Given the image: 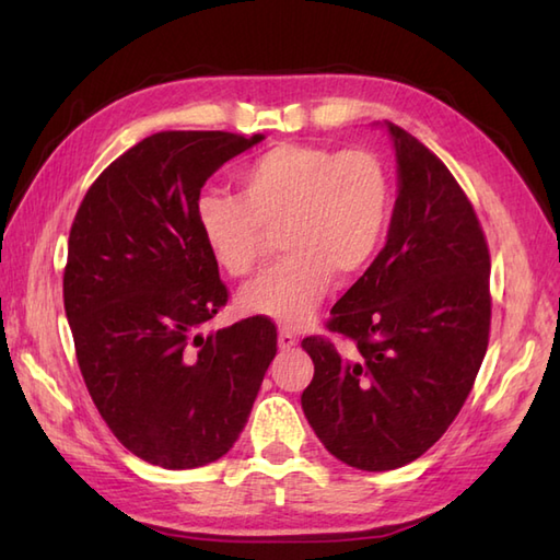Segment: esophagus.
<instances>
[{"label": "esophagus", "instance_id": "obj_1", "mask_svg": "<svg viewBox=\"0 0 560 560\" xmlns=\"http://www.w3.org/2000/svg\"><path fill=\"white\" fill-rule=\"evenodd\" d=\"M295 343H299V339H295V335L293 331H289V329H281L279 331V349H283V351H291Z\"/></svg>", "mask_w": 560, "mask_h": 560}]
</instances>
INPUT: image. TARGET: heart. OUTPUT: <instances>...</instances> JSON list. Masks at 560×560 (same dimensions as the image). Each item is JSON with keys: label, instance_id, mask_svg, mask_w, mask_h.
<instances>
[{"label": "heart", "instance_id": "1", "mask_svg": "<svg viewBox=\"0 0 560 560\" xmlns=\"http://www.w3.org/2000/svg\"><path fill=\"white\" fill-rule=\"evenodd\" d=\"M392 213V180L371 149H329L283 141L247 163L237 197L207 192L197 199V225L217 265L235 279L249 277L279 231L283 255L265 277L237 295L245 315L301 327L331 287L349 281L375 257Z\"/></svg>", "mask_w": 560, "mask_h": 560}]
</instances>
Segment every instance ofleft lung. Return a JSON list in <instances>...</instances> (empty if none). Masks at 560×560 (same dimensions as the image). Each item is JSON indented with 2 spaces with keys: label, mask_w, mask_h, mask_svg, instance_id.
<instances>
[{
  "label": "left lung",
  "mask_w": 560,
  "mask_h": 560,
  "mask_svg": "<svg viewBox=\"0 0 560 560\" xmlns=\"http://www.w3.org/2000/svg\"><path fill=\"white\" fill-rule=\"evenodd\" d=\"M399 195L373 265L331 307L343 355L305 337L315 375L301 404L337 459L387 471L435 445L467 401L491 331V255L469 197L431 149L387 122Z\"/></svg>",
  "instance_id": "1"
}]
</instances>
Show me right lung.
<instances>
[{"mask_svg": "<svg viewBox=\"0 0 560 560\" xmlns=\"http://www.w3.org/2000/svg\"><path fill=\"white\" fill-rule=\"evenodd\" d=\"M261 139L151 135L96 177L71 223L65 311L83 383L113 435L163 469L223 457L277 355L267 317L199 331L229 289L199 233L197 199Z\"/></svg>", "mask_w": 560, "mask_h": 560, "instance_id": "obj_1", "label": "right lung"}]
</instances>
